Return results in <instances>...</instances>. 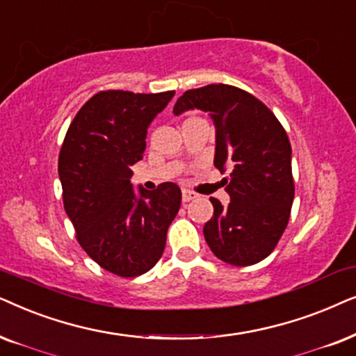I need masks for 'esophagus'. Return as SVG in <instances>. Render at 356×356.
Wrapping results in <instances>:
<instances>
[{
    "instance_id": "34e87169",
    "label": "esophagus",
    "mask_w": 356,
    "mask_h": 356,
    "mask_svg": "<svg viewBox=\"0 0 356 356\" xmlns=\"http://www.w3.org/2000/svg\"><path fill=\"white\" fill-rule=\"evenodd\" d=\"M198 195L195 192H192V191H182V200L184 202H192V200H195Z\"/></svg>"
}]
</instances>
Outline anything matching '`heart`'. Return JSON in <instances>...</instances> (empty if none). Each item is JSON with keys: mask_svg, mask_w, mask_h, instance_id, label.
Returning a JSON list of instances; mask_svg holds the SVG:
<instances>
[{"mask_svg": "<svg viewBox=\"0 0 356 356\" xmlns=\"http://www.w3.org/2000/svg\"><path fill=\"white\" fill-rule=\"evenodd\" d=\"M195 120H202V118H198V117H195V115H191V117H187V118H186V120H184V125H186V123L195 122Z\"/></svg>", "mask_w": 356, "mask_h": 356, "instance_id": "obj_1", "label": "heart"}]
</instances>
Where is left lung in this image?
Returning a JSON list of instances; mask_svg holds the SVG:
<instances>
[{
  "label": "left lung",
  "mask_w": 356,
  "mask_h": 356,
  "mask_svg": "<svg viewBox=\"0 0 356 356\" xmlns=\"http://www.w3.org/2000/svg\"><path fill=\"white\" fill-rule=\"evenodd\" d=\"M191 108L210 112L216 127L215 168L231 170L222 179L229 205L210 198L215 211L203 226L207 244L226 264H257L277 248L295 198L286 131L262 101L229 84L186 91L174 113Z\"/></svg>",
  "instance_id": "8db88e82"
}]
</instances>
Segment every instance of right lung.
I'll return each mask as SVG.
<instances>
[{
    "label": "right lung",
    "instance_id": "1",
    "mask_svg": "<svg viewBox=\"0 0 356 356\" xmlns=\"http://www.w3.org/2000/svg\"><path fill=\"white\" fill-rule=\"evenodd\" d=\"M174 91H101L76 113L61 145L58 175L76 239L94 262L123 278L143 275L165 248L181 208L174 182L135 193L131 165L143 159L146 134Z\"/></svg>",
    "mask_w": 356,
    "mask_h": 356
}]
</instances>
